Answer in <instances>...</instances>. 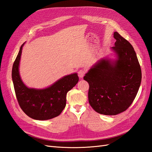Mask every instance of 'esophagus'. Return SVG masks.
I'll return each mask as SVG.
<instances>
[{
	"instance_id": "34e87169",
	"label": "esophagus",
	"mask_w": 152,
	"mask_h": 152,
	"mask_svg": "<svg viewBox=\"0 0 152 152\" xmlns=\"http://www.w3.org/2000/svg\"><path fill=\"white\" fill-rule=\"evenodd\" d=\"M86 72V71L85 69H80V70L78 72V75H79L80 78H82L85 75Z\"/></svg>"
}]
</instances>
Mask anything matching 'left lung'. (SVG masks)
Instances as JSON below:
<instances>
[{"instance_id":"obj_1","label":"left lung","mask_w":152,"mask_h":152,"mask_svg":"<svg viewBox=\"0 0 152 152\" xmlns=\"http://www.w3.org/2000/svg\"><path fill=\"white\" fill-rule=\"evenodd\" d=\"M112 49L118 59H108L96 64L84 77L89 83V103L96 112L115 115L130 107L138 92L141 70L134 48L118 32Z\"/></svg>"}]
</instances>
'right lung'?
<instances>
[{"instance_id": "add662e5", "label": "right lung", "mask_w": 152, "mask_h": 152, "mask_svg": "<svg viewBox=\"0 0 152 152\" xmlns=\"http://www.w3.org/2000/svg\"><path fill=\"white\" fill-rule=\"evenodd\" d=\"M23 44L13 63L12 79L15 94L21 110L35 120L45 121L58 116L66 106V96L79 81L77 73L63 77L44 89L28 88L21 80L19 64Z\"/></svg>"}]
</instances>
